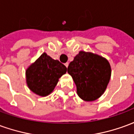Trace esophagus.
Listing matches in <instances>:
<instances>
[{"mask_svg":"<svg viewBox=\"0 0 134 134\" xmlns=\"http://www.w3.org/2000/svg\"><path fill=\"white\" fill-rule=\"evenodd\" d=\"M64 65H65V66H66V67H68V65H69V63H68V62H67V63H65V64H64Z\"/></svg>","mask_w":134,"mask_h":134,"instance_id":"1","label":"esophagus"}]
</instances>
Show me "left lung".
I'll use <instances>...</instances> for the list:
<instances>
[{
	"label": "left lung",
	"instance_id": "8db88e82",
	"mask_svg": "<svg viewBox=\"0 0 134 134\" xmlns=\"http://www.w3.org/2000/svg\"><path fill=\"white\" fill-rule=\"evenodd\" d=\"M77 87L78 96L85 101L99 98L105 91L111 76L109 62L102 56L80 51L67 67Z\"/></svg>",
	"mask_w": 134,
	"mask_h": 134
}]
</instances>
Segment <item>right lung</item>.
I'll use <instances>...</instances> for the list:
<instances>
[{
  "label": "right lung",
  "mask_w": 134,
  "mask_h": 134,
  "mask_svg": "<svg viewBox=\"0 0 134 134\" xmlns=\"http://www.w3.org/2000/svg\"><path fill=\"white\" fill-rule=\"evenodd\" d=\"M66 72L64 64L44 52L26 69V81L31 91L45 97L52 93L59 79Z\"/></svg>",
  "instance_id": "1"
}]
</instances>
